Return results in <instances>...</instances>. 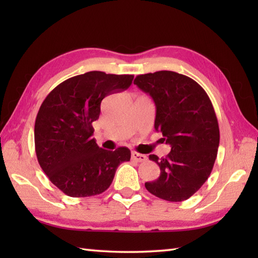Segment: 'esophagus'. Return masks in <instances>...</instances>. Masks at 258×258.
<instances>
[{
    "label": "esophagus",
    "mask_w": 258,
    "mask_h": 258,
    "mask_svg": "<svg viewBox=\"0 0 258 258\" xmlns=\"http://www.w3.org/2000/svg\"><path fill=\"white\" fill-rule=\"evenodd\" d=\"M132 160L135 161V162H145L147 160V157L143 154H140V153H136V152H133L132 153Z\"/></svg>",
    "instance_id": "esophagus-1"
}]
</instances>
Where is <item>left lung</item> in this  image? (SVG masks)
<instances>
[{
    "instance_id": "obj_1",
    "label": "left lung",
    "mask_w": 258,
    "mask_h": 258,
    "mask_svg": "<svg viewBox=\"0 0 258 258\" xmlns=\"http://www.w3.org/2000/svg\"><path fill=\"white\" fill-rule=\"evenodd\" d=\"M134 84L155 103L154 127L171 145L166 157L150 155L161 168L146 189L168 202L189 199L213 169L220 145L215 111L204 89L188 76L172 71L138 75Z\"/></svg>"
}]
</instances>
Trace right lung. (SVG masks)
<instances>
[{
  "instance_id": "add662e5",
  "label": "right lung",
  "mask_w": 258,
  "mask_h": 258,
  "mask_svg": "<svg viewBox=\"0 0 258 258\" xmlns=\"http://www.w3.org/2000/svg\"><path fill=\"white\" fill-rule=\"evenodd\" d=\"M133 75L92 71L62 82L43 101L34 126L37 161L51 182L71 197L105 191L131 151L98 147L92 123L100 116L105 96L127 90Z\"/></svg>"
}]
</instances>
